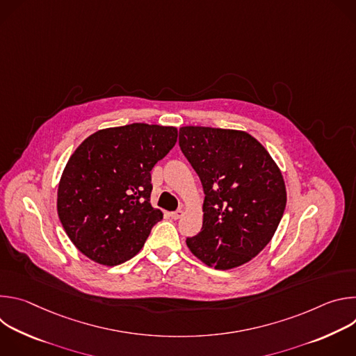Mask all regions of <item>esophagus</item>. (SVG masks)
Instances as JSON below:
<instances>
[{
	"mask_svg": "<svg viewBox=\"0 0 356 356\" xmlns=\"http://www.w3.org/2000/svg\"><path fill=\"white\" fill-rule=\"evenodd\" d=\"M183 214H184V211L180 209V210H177V211L172 213V214H170V217H172L173 220H179V218H181V217H183Z\"/></svg>",
	"mask_w": 356,
	"mask_h": 356,
	"instance_id": "obj_1",
	"label": "esophagus"
}]
</instances>
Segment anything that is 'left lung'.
<instances>
[{
    "label": "left lung",
    "mask_w": 356,
    "mask_h": 356,
    "mask_svg": "<svg viewBox=\"0 0 356 356\" xmlns=\"http://www.w3.org/2000/svg\"><path fill=\"white\" fill-rule=\"evenodd\" d=\"M179 145L206 194L202 227L186 239L188 249L218 270L248 264L270 242L286 209L279 166L245 131L181 127Z\"/></svg>",
    "instance_id": "left-lung-1"
}]
</instances>
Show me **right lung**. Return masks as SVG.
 <instances>
[{
    "label": "right lung",
    "mask_w": 356,
    "mask_h": 356,
    "mask_svg": "<svg viewBox=\"0 0 356 356\" xmlns=\"http://www.w3.org/2000/svg\"><path fill=\"white\" fill-rule=\"evenodd\" d=\"M176 140V127L136 122L99 129L73 152L58 187V216L84 257L115 266L142 249L163 218L150 204V170Z\"/></svg>",
    "instance_id": "obj_1"
}]
</instances>
